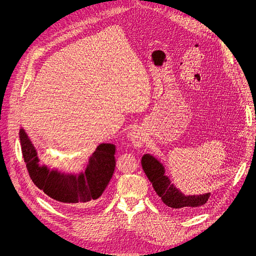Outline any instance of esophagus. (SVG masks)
<instances>
[{"label": "esophagus", "instance_id": "obj_1", "mask_svg": "<svg viewBox=\"0 0 256 256\" xmlns=\"http://www.w3.org/2000/svg\"><path fill=\"white\" fill-rule=\"evenodd\" d=\"M128 137L135 147H141L145 142V136L140 128H132L128 132Z\"/></svg>", "mask_w": 256, "mask_h": 256}]
</instances>
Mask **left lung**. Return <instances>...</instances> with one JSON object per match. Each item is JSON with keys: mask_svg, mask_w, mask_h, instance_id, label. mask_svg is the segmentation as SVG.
I'll return each mask as SVG.
<instances>
[{"mask_svg": "<svg viewBox=\"0 0 256 256\" xmlns=\"http://www.w3.org/2000/svg\"><path fill=\"white\" fill-rule=\"evenodd\" d=\"M141 165L158 196L171 208L190 214L204 206L210 197V193L184 195L173 186L170 178L166 176L165 166L150 154H145L142 156Z\"/></svg>", "mask_w": 256, "mask_h": 256, "instance_id": "obj_1", "label": "left lung"}]
</instances>
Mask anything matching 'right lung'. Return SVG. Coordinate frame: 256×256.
I'll return each mask as SVG.
<instances>
[{"label":"right lung","instance_id":"add662e5","mask_svg":"<svg viewBox=\"0 0 256 256\" xmlns=\"http://www.w3.org/2000/svg\"><path fill=\"white\" fill-rule=\"evenodd\" d=\"M22 156L38 189L67 208L85 206L98 200L115 170V145L102 143L88 158L83 169L65 171L40 163L37 150L26 130H20Z\"/></svg>","mask_w":256,"mask_h":256}]
</instances>
